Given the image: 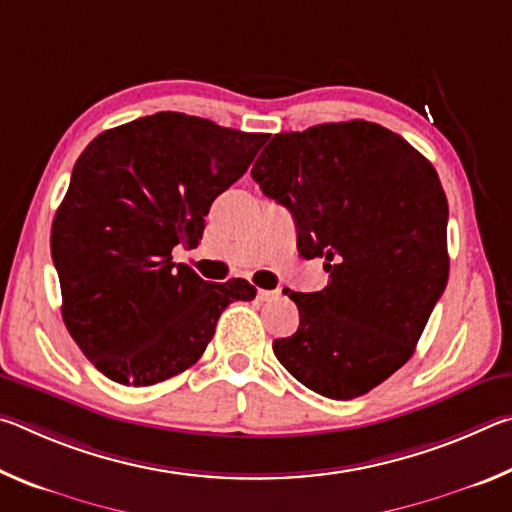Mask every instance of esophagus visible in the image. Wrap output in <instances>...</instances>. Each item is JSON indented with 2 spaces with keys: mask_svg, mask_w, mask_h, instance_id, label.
<instances>
[{
  "mask_svg": "<svg viewBox=\"0 0 512 512\" xmlns=\"http://www.w3.org/2000/svg\"><path fill=\"white\" fill-rule=\"evenodd\" d=\"M277 296H280V291H277V289H273V291H268V289H259L257 291V298L259 300H273V298H277Z\"/></svg>",
  "mask_w": 512,
  "mask_h": 512,
  "instance_id": "1",
  "label": "esophagus"
}]
</instances>
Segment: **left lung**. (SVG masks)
Returning <instances> with one entry per match:
<instances>
[{
  "instance_id": "obj_1",
  "label": "left lung",
  "mask_w": 512,
  "mask_h": 512,
  "mask_svg": "<svg viewBox=\"0 0 512 512\" xmlns=\"http://www.w3.org/2000/svg\"><path fill=\"white\" fill-rule=\"evenodd\" d=\"M296 219L298 250L329 284L289 291L298 332L273 341L300 384L352 400L400 370L449 277L447 196L433 164L388 128L354 119L280 133L250 171Z\"/></svg>"
}]
</instances>
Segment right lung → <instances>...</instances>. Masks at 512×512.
<instances>
[{
  "label": "right lung",
  "mask_w": 512,
  "mask_h": 512,
  "mask_svg": "<svg viewBox=\"0 0 512 512\" xmlns=\"http://www.w3.org/2000/svg\"><path fill=\"white\" fill-rule=\"evenodd\" d=\"M266 133L183 112L110 128L85 146L51 225L67 332L94 368L124 386L187 370L221 311L253 300L246 280L205 282L173 248H194L214 198L244 176Z\"/></svg>",
  "instance_id": "add662e5"
}]
</instances>
